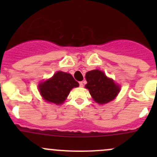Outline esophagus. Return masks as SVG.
I'll return each instance as SVG.
<instances>
[{
  "mask_svg": "<svg viewBox=\"0 0 157 157\" xmlns=\"http://www.w3.org/2000/svg\"><path fill=\"white\" fill-rule=\"evenodd\" d=\"M80 87H83V85H84V83H83V81H81V82H80Z\"/></svg>",
  "mask_w": 157,
  "mask_h": 157,
  "instance_id": "34e87169",
  "label": "esophagus"
}]
</instances>
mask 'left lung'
<instances>
[{"mask_svg":"<svg viewBox=\"0 0 157 157\" xmlns=\"http://www.w3.org/2000/svg\"><path fill=\"white\" fill-rule=\"evenodd\" d=\"M88 89L93 100L99 104H105L113 100L120 92V86L112 79L99 70H93L86 74Z\"/></svg>","mask_w":157,"mask_h":157,"instance_id":"1","label":"left lung"}]
</instances>
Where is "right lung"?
<instances>
[{
    "label": "right lung",
    "mask_w": 157,
    "mask_h": 157,
    "mask_svg": "<svg viewBox=\"0 0 157 157\" xmlns=\"http://www.w3.org/2000/svg\"><path fill=\"white\" fill-rule=\"evenodd\" d=\"M77 86L78 82L71 74L58 71L52 78L39 83V90L45 101L59 105L65 101L71 90Z\"/></svg>",
    "instance_id": "1"
}]
</instances>
